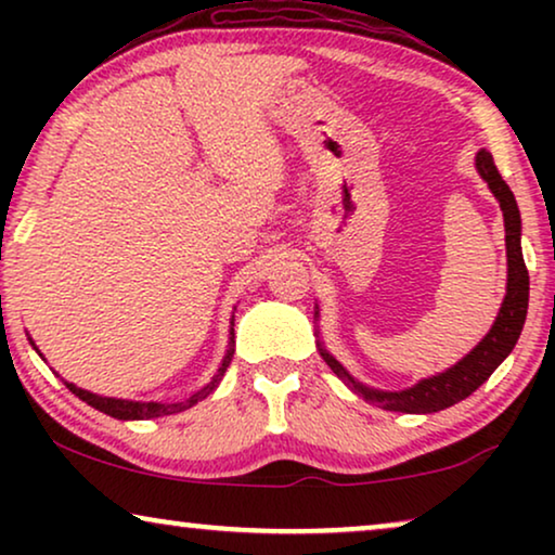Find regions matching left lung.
<instances>
[{
    "instance_id": "1",
    "label": "left lung",
    "mask_w": 555,
    "mask_h": 555,
    "mask_svg": "<svg viewBox=\"0 0 555 555\" xmlns=\"http://www.w3.org/2000/svg\"><path fill=\"white\" fill-rule=\"evenodd\" d=\"M475 166L480 171V177L488 181L490 192L495 194L500 202V209H503L505 219V249H507V291L505 300L500 306V313L492 323L488 336H485L480 344H477L473 351H469L465 359L454 363L452 369L442 371V374L422 378L420 384L409 386V389L401 391H382L371 389V386L356 382V378L348 374V371L340 366V363L333 359V356L325 351L321 340H318V351H321L323 361L328 363L331 371L336 376L344 378V382L351 386V389L359 393L363 401L369 404H376L386 409V412H401V414H431L439 412V409H447L457 401L467 399L469 393L488 382L492 371H495L500 363L507 359V353L513 351L515 344H518L522 323H526L528 313V291L530 280L526 270V260H522L520 249V211L518 202L511 192V186L505 184L503 177L498 173V166L492 162L488 151H477ZM318 318V310H315Z\"/></svg>"
}]
</instances>
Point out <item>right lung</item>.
I'll return each instance as SVG.
<instances>
[{"label":"right lung","instance_id":"obj_1","mask_svg":"<svg viewBox=\"0 0 555 555\" xmlns=\"http://www.w3.org/2000/svg\"><path fill=\"white\" fill-rule=\"evenodd\" d=\"M232 325H234V315H232ZM232 353H234V328H230V346H227V353L222 359V366L217 369V374L211 376V382L199 389L192 397L184 399V401H177V404H162V401H128V399H113V397H98L93 391H86V389H78L75 384H67L65 386L70 389L75 397H80L86 404H90L98 412L108 414V416H116V420H154V416H166V414H177V412H184V409L194 406L196 401L207 399L211 391L217 389L219 382H222L227 366H230L232 361Z\"/></svg>","mask_w":555,"mask_h":555}]
</instances>
